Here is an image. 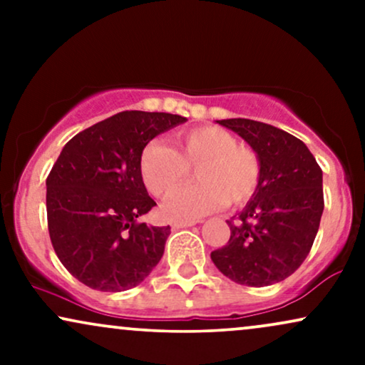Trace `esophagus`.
Wrapping results in <instances>:
<instances>
[{
  "instance_id": "1",
  "label": "esophagus",
  "mask_w": 365,
  "mask_h": 365,
  "mask_svg": "<svg viewBox=\"0 0 365 365\" xmlns=\"http://www.w3.org/2000/svg\"><path fill=\"white\" fill-rule=\"evenodd\" d=\"M195 221H182V220H173L171 221V228L180 230V228H188V226H194Z\"/></svg>"
}]
</instances>
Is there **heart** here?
<instances>
[{
	"instance_id": "obj_1",
	"label": "heart",
	"mask_w": 365,
	"mask_h": 365,
	"mask_svg": "<svg viewBox=\"0 0 365 365\" xmlns=\"http://www.w3.org/2000/svg\"><path fill=\"white\" fill-rule=\"evenodd\" d=\"M175 149L150 140L140 153L139 173L153 195L173 194L194 170L199 182L192 183L163 206L171 217L206 216L226 202L240 207L252 199L261 182V163L250 148L238 144L228 130L197 127L180 132L173 139Z\"/></svg>"
}]
</instances>
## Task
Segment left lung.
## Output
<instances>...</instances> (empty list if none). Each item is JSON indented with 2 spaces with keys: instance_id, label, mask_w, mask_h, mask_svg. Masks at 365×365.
I'll list each match as a JSON object with an SVG mask.
<instances>
[{
  "instance_id": "left-lung-1",
  "label": "left lung",
  "mask_w": 365,
  "mask_h": 365,
  "mask_svg": "<svg viewBox=\"0 0 365 365\" xmlns=\"http://www.w3.org/2000/svg\"><path fill=\"white\" fill-rule=\"evenodd\" d=\"M252 148L261 182L245 207L228 220V244L212 250L215 266L232 282L269 287L295 273L319 230L322 171L302 140L247 118L217 121Z\"/></svg>"
}]
</instances>
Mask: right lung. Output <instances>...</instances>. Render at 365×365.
<instances>
[{
    "instance_id": "right-lung-1",
    "label": "right lung",
    "mask_w": 365,
    "mask_h": 365,
    "mask_svg": "<svg viewBox=\"0 0 365 365\" xmlns=\"http://www.w3.org/2000/svg\"><path fill=\"white\" fill-rule=\"evenodd\" d=\"M185 121L170 113L121 111L77 133L54 163L46 180L53 249L92 290L137 287L163 257L170 226L137 221L156 206L139 159L154 137Z\"/></svg>"
}]
</instances>
